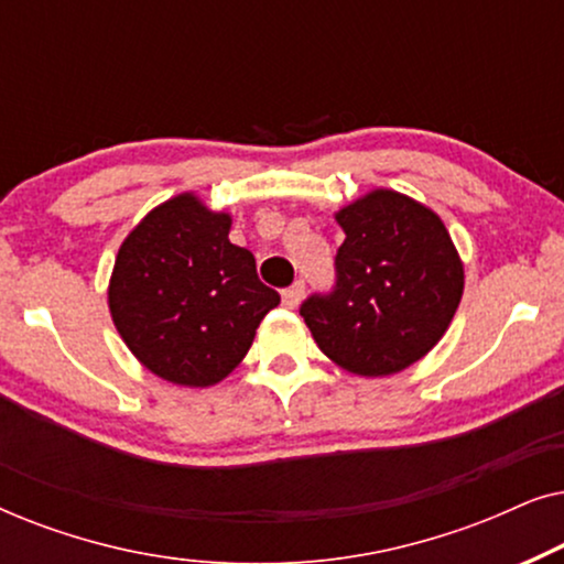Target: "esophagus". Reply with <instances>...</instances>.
<instances>
[{"label":"esophagus","instance_id":"obj_1","mask_svg":"<svg viewBox=\"0 0 564 564\" xmlns=\"http://www.w3.org/2000/svg\"><path fill=\"white\" fill-rule=\"evenodd\" d=\"M303 295H305V284L303 282H295L292 288H288L282 292V305L290 307V311H295V307L303 303Z\"/></svg>","mask_w":564,"mask_h":564}]
</instances>
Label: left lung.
I'll list each match as a JSON object with an SVG mask.
<instances>
[{
	"label": "left lung",
	"mask_w": 564,
	"mask_h": 564,
	"mask_svg": "<svg viewBox=\"0 0 564 564\" xmlns=\"http://www.w3.org/2000/svg\"><path fill=\"white\" fill-rule=\"evenodd\" d=\"M334 218L346 234L336 290L300 307L318 349L359 377H390L426 357L465 292V264L444 220L403 192L377 187Z\"/></svg>",
	"instance_id": "obj_1"
}]
</instances>
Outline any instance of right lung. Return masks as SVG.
<instances>
[{
	"instance_id": "right-lung-1",
	"label": "right lung",
	"mask_w": 564,
	"mask_h": 564,
	"mask_svg": "<svg viewBox=\"0 0 564 564\" xmlns=\"http://www.w3.org/2000/svg\"><path fill=\"white\" fill-rule=\"evenodd\" d=\"M234 215L182 192L145 213L120 243L107 284L115 328L161 380L213 388L249 354L280 295L257 259L230 243Z\"/></svg>"
}]
</instances>
